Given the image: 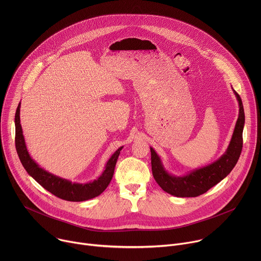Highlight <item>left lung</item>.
Here are the masks:
<instances>
[{
    "label": "left lung",
    "instance_id": "1",
    "mask_svg": "<svg viewBox=\"0 0 261 261\" xmlns=\"http://www.w3.org/2000/svg\"><path fill=\"white\" fill-rule=\"evenodd\" d=\"M233 93L239 101V118L226 152L215 162L198 169H194L182 176H176L170 174L165 169L161 158L154 148L151 147L153 175L165 192L176 197L199 196L226 177L233 169L242 153L243 130L245 125V113L242 99L234 90Z\"/></svg>",
    "mask_w": 261,
    "mask_h": 261
}]
</instances>
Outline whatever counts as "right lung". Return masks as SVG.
I'll return each mask as SVG.
<instances>
[{
    "label": "right lung",
    "mask_w": 261,
    "mask_h": 261,
    "mask_svg": "<svg viewBox=\"0 0 261 261\" xmlns=\"http://www.w3.org/2000/svg\"><path fill=\"white\" fill-rule=\"evenodd\" d=\"M20 103L17 106L15 114V147L19 157V160L27 170V172L37 181L40 184L44 189H46L51 194L56 195L59 198L68 201H85L92 199L100 195L109 185L111 178H113L115 167L122 151L123 146L119 147L114 153V155L109 158L105 165V169L102 174L93 181L89 182H72L69 179L55 175L37 164L32 157L30 156L24 137L22 134V129L20 125Z\"/></svg>",
    "instance_id": "right-lung-1"
}]
</instances>
